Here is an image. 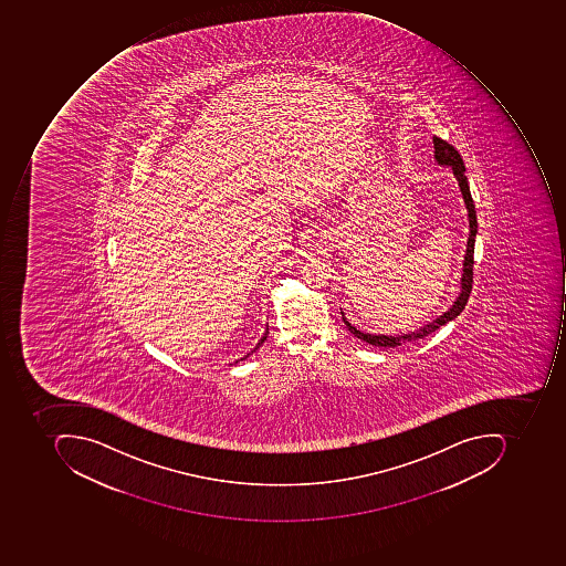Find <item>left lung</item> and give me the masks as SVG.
<instances>
[{"mask_svg":"<svg viewBox=\"0 0 566 566\" xmlns=\"http://www.w3.org/2000/svg\"><path fill=\"white\" fill-rule=\"evenodd\" d=\"M433 148H436V159L440 165L451 167L454 171L455 178H458L459 187H461L462 197H464L465 208H468V216H470V240H468V250H465L464 259V274H462L461 285L462 291L459 294L458 301L452 304L451 310L448 313H443L440 318L433 319L429 325L423 328L417 329V332L408 333V335H370V333L358 332L355 326H352L347 322L344 314L345 325H347L348 332L352 335L357 336L360 340L367 342V344L374 345V347H398V345L411 344V342L429 336L430 333L436 332L440 326L454 319L455 316L462 313L468 300H470L471 291H473V266H474V238H476L478 231V219L476 209H474V200L471 197L470 185H468V178H465L464 161H462L461 155L454 146L449 145L448 140L440 139V137H433Z\"/></svg>","mask_w":566,"mask_h":566,"instance_id":"left-lung-1","label":"left lung"}]
</instances>
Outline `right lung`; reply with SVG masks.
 <instances>
[{
  "instance_id": "1",
  "label": "right lung",
  "mask_w": 566,
  "mask_h": 566,
  "mask_svg": "<svg viewBox=\"0 0 566 566\" xmlns=\"http://www.w3.org/2000/svg\"><path fill=\"white\" fill-rule=\"evenodd\" d=\"M266 335H269V326H266L265 333H263L262 340H260V342H259V345H256V347H255V348H253V350H252V352H255V350H256V348H259V347H260V345H262V344H263V342H265V340H266ZM248 355H250V354H248ZM248 355H247V357H248ZM241 360H243V358H241Z\"/></svg>"
}]
</instances>
